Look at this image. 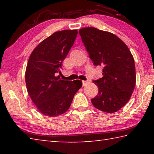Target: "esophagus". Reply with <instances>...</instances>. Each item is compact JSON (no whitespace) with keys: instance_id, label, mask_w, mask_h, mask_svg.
I'll return each instance as SVG.
<instances>
[{"instance_id":"34e87169","label":"esophagus","mask_w":154,"mask_h":154,"mask_svg":"<svg viewBox=\"0 0 154 154\" xmlns=\"http://www.w3.org/2000/svg\"><path fill=\"white\" fill-rule=\"evenodd\" d=\"M88 81H82V83H83V86H85L88 84Z\"/></svg>"}]
</instances>
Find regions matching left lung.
<instances>
[{
	"label": "left lung",
	"instance_id": "left-lung-1",
	"mask_svg": "<svg viewBox=\"0 0 154 154\" xmlns=\"http://www.w3.org/2000/svg\"><path fill=\"white\" fill-rule=\"evenodd\" d=\"M79 33L95 66H102L103 77L94 81L98 95L91 102L96 109L111 113L128 102L135 87L134 60L128 48L116 35L94 27Z\"/></svg>",
	"mask_w": 154,
	"mask_h": 154
}]
</instances>
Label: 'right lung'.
Segmentation results:
<instances>
[{
  "mask_svg": "<svg viewBox=\"0 0 154 154\" xmlns=\"http://www.w3.org/2000/svg\"><path fill=\"white\" fill-rule=\"evenodd\" d=\"M77 35V30L54 32L36 47L28 60L25 74L27 91L38 110L46 116L67 111L82 86L80 80L64 81L56 76L61 73L62 62Z\"/></svg>",
  "mask_w": 154,
  "mask_h": 154,
  "instance_id": "1",
  "label": "right lung"
}]
</instances>
